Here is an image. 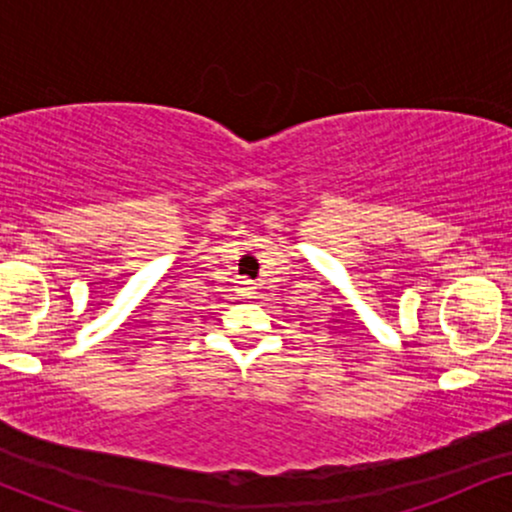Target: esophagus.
<instances>
[{"label": "esophagus", "mask_w": 512, "mask_h": 512, "mask_svg": "<svg viewBox=\"0 0 512 512\" xmlns=\"http://www.w3.org/2000/svg\"><path fill=\"white\" fill-rule=\"evenodd\" d=\"M238 291H240V296H252V293H255V286H252V281L243 279V281H238Z\"/></svg>", "instance_id": "obj_1"}]
</instances>
